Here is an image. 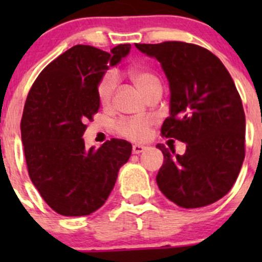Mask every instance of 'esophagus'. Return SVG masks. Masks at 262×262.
Instances as JSON below:
<instances>
[{
    "instance_id": "1",
    "label": "esophagus",
    "mask_w": 262,
    "mask_h": 262,
    "mask_svg": "<svg viewBox=\"0 0 262 262\" xmlns=\"http://www.w3.org/2000/svg\"><path fill=\"white\" fill-rule=\"evenodd\" d=\"M144 149H146V147H144V146H141V144H134L133 149H132V150H133L134 155H139V153L143 152Z\"/></svg>"
}]
</instances>
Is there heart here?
<instances>
[{
    "label": "heart",
    "mask_w": 262,
    "mask_h": 262,
    "mask_svg": "<svg viewBox=\"0 0 262 262\" xmlns=\"http://www.w3.org/2000/svg\"><path fill=\"white\" fill-rule=\"evenodd\" d=\"M128 76L134 86L144 95L148 96L155 90H162L161 81L157 76L144 68L134 67L128 71ZM116 87V78L113 73L102 76L96 87L97 100L101 106L110 107L113 104ZM153 120L150 118H126L120 119L114 124V130L123 138L133 142L144 141L150 133Z\"/></svg>",
    "instance_id": "obj_1"
}]
</instances>
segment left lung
Returning <instances> with one entry per match:
<instances>
[{
    "instance_id": "8db88e82",
    "label": "left lung",
    "mask_w": 262,
    "mask_h": 262,
    "mask_svg": "<svg viewBox=\"0 0 262 262\" xmlns=\"http://www.w3.org/2000/svg\"><path fill=\"white\" fill-rule=\"evenodd\" d=\"M155 57L170 83V116L161 134L186 143L182 156L165 144L156 178L168 200L181 208H202L223 198L245 160L246 118L241 96L218 57L184 41L136 44Z\"/></svg>"
}]
</instances>
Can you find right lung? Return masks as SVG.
Instances as JSON below:
<instances>
[{
  "instance_id": "obj_1",
  "label": "right lung",
  "mask_w": 262,
  "mask_h": 262,
  "mask_svg": "<svg viewBox=\"0 0 262 262\" xmlns=\"http://www.w3.org/2000/svg\"><path fill=\"white\" fill-rule=\"evenodd\" d=\"M130 50L120 44L104 52L75 46L50 62L26 97L21 141L30 180L44 202L66 216L89 215L106 202L132 144L113 138L84 148L87 120L99 112L96 87Z\"/></svg>"
}]
</instances>
